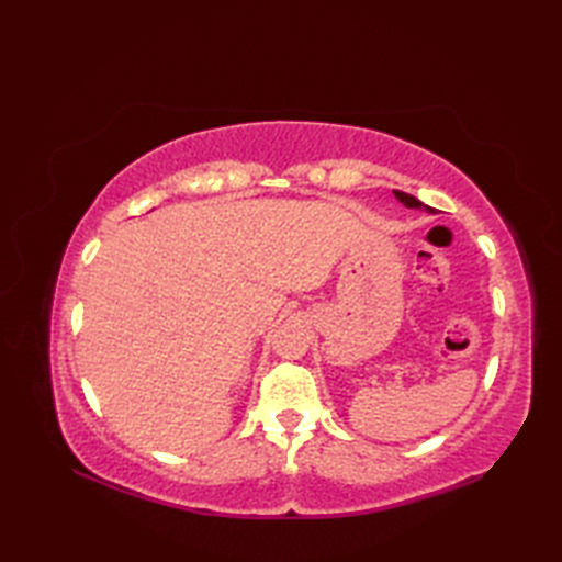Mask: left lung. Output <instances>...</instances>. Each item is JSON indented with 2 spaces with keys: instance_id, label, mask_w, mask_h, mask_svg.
<instances>
[{
  "instance_id": "obj_1",
  "label": "left lung",
  "mask_w": 562,
  "mask_h": 562,
  "mask_svg": "<svg viewBox=\"0 0 562 562\" xmlns=\"http://www.w3.org/2000/svg\"><path fill=\"white\" fill-rule=\"evenodd\" d=\"M394 196L403 203L405 209H424L427 213H436L431 206H427V203H422L419 199H415V196H411V194H405V192H398V190H394Z\"/></svg>"
}]
</instances>
